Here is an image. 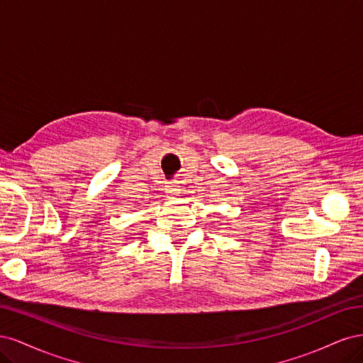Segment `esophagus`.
Segmentation results:
<instances>
[{
	"label": "esophagus",
	"mask_w": 363,
	"mask_h": 363,
	"mask_svg": "<svg viewBox=\"0 0 363 363\" xmlns=\"http://www.w3.org/2000/svg\"><path fill=\"white\" fill-rule=\"evenodd\" d=\"M164 192H167L171 196V199H174V196H177L182 192L179 182H168L167 186H164Z\"/></svg>",
	"instance_id": "1"
}]
</instances>
